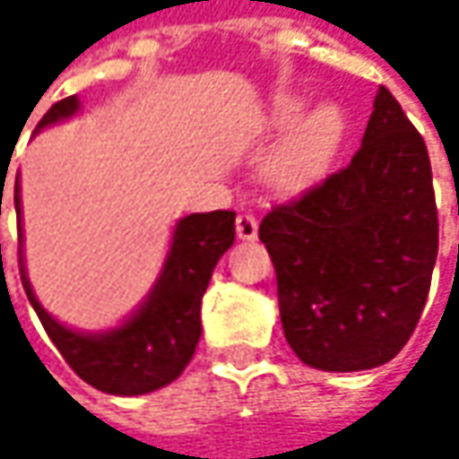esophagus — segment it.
<instances>
[{
    "mask_svg": "<svg viewBox=\"0 0 459 459\" xmlns=\"http://www.w3.org/2000/svg\"><path fill=\"white\" fill-rule=\"evenodd\" d=\"M236 236L244 238V241L257 238V218L249 215V212H241V215L236 218Z\"/></svg>",
    "mask_w": 459,
    "mask_h": 459,
    "instance_id": "esophagus-1",
    "label": "esophagus"
}]
</instances>
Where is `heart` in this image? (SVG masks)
I'll return each instance as SVG.
<instances>
[{
	"instance_id": "obj_1",
	"label": "heart",
	"mask_w": 459,
	"mask_h": 459,
	"mask_svg": "<svg viewBox=\"0 0 459 459\" xmlns=\"http://www.w3.org/2000/svg\"><path fill=\"white\" fill-rule=\"evenodd\" d=\"M303 100L284 95L273 103L271 127L290 130L268 159V180L284 191H300L316 183L332 167L345 140V114L337 103H319L303 117Z\"/></svg>"
}]
</instances>
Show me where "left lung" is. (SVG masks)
Returning a JSON list of instances; mask_svg holds the SVG:
<instances>
[{
  "label": "left lung",
  "instance_id": "obj_1",
  "mask_svg": "<svg viewBox=\"0 0 459 459\" xmlns=\"http://www.w3.org/2000/svg\"><path fill=\"white\" fill-rule=\"evenodd\" d=\"M298 359L324 372L391 361L412 337L438 255L425 140L380 87L351 164L260 223Z\"/></svg>",
  "mask_w": 459,
  "mask_h": 459
}]
</instances>
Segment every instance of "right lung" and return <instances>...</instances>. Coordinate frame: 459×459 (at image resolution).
Returning a JSON list of instances; mask_svg holds the SVG:
<instances>
[{"label":"right lung","instance_id":"obj_1","mask_svg":"<svg viewBox=\"0 0 459 459\" xmlns=\"http://www.w3.org/2000/svg\"><path fill=\"white\" fill-rule=\"evenodd\" d=\"M79 108L82 103L76 95L55 103L37 125V133L76 117ZM15 212L18 238L23 244L21 178H15ZM233 221L236 212L229 210L194 212L180 218L172 230L164 265L145 300L119 326L103 332H79L47 314L26 276L21 247L23 290L49 340L84 383L114 396H143L178 380L194 359L196 342L202 337V298L218 260L236 238Z\"/></svg>","mask_w":459,"mask_h":459}]
</instances>
